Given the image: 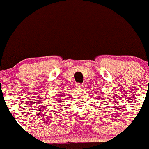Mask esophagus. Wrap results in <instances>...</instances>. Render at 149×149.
Returning a JSON list of instances; mask_svg holds the SVG:
<instances>
[{"mask_svg": "<svg viewBox=\"0 0 149 149\" xmlns=\"http://www.w3.org/2000/svg\"><path fill=\"white\" fill-rule=\"evenodd\" d=\"M83 86H84V84H80V83H78V84H76V88H83Z\"/></svg>", "mask_w": 149, "mask_h": 149, "instance_id": "34e87169", "label": "esophagus"}]
</instances>
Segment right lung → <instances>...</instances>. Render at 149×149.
<instances>
[{
	"mask_svg": "<svg viewBox=\"0 0 149 149\" xmlns=\"http://www.w3.org/2000/svg\"><path fill=\"white\" fill-rule=\"evenodd\" d=\"M59 99H61V98H59ZM61 102V100H58V102Z\"/></svg>",
	"mask_w": 149,
	"mask_h": 149,
	"instance_id": "1",
	"label": "right lung"
}]
</instances>
